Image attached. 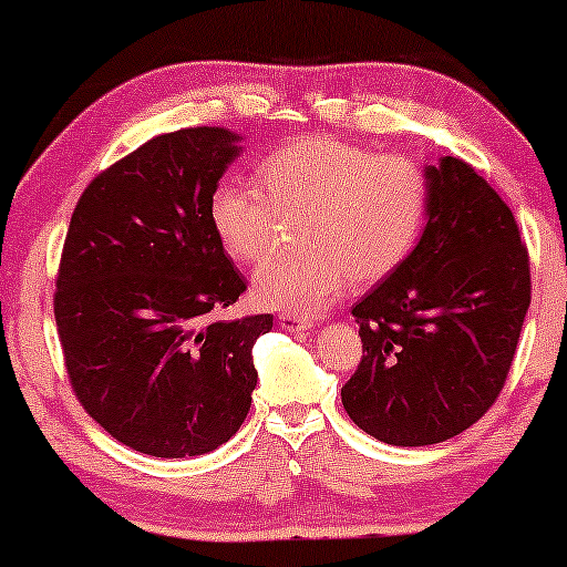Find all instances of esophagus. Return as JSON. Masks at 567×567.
<instances>
[{
  "label": "esophagus",
  "instance_id": "1",
  "mask_svg": "<svg viewBox=\"0 0 567 567\" xmlns=\"http://www.w3.org/2000/svg\"><path fill=\"white\" fill-rule=\"evenodd\" d=\"M278 324H281V328L289 330V332L312 330V322L305 320V317H297V315H281V317H278Z\"/></svg>",
  "mask_w": 567,
  "mask_h": 567
}]
</instances>
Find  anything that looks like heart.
Here are the masks:
<instances>
[{
  "mask_svg": "<svg viewBox=\"0 0 567 567\" xmlns=\"http://www.w3.org/2000/svg\"><path fill=\"white\" fill-rule=\"evenodd\" d=\"M429 183L413 159L371 154L330 136L281 146L255 167V188L221 183L208 221L221 250L255 266L274 247L281 221L305 216L289 260H268L252 278L258 305L309 317L355 284L382 281L421 237Z\"/></svg>",
  "mask_w": 567,
  "mask_h": 567,
  "instance_id": "heart-1",
  "label": "heart"
}]
</instances>
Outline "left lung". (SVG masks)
I'll use <instances>...</instances> for the list:
<instances>
[{
  "instance_id": "left-lung-1",
  "label": "left lung",
  "mask_w": 567,
  "mask_h": 567,
  "mask_svg": "<svg viewBox=\"0 0 567 567\" xmlns=\"http://www.w3.org/2000/svg\"><path fill=\"white\" fill-rule=\"evenodd\" d=\"M423 175V235L353 307L363 359L340 390L351 421L392 446L441 444L487 413L532 301L529 255L506 200L460 157H439Z\"/></svg>"
}]
</instances>
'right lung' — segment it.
<instances>
[{
    "mask_svg": "<svg viewBox=\"0 0 567 567\" xmlns=\"http://www.w3.org/2000/svg\"><path fill=\"white\" fill-rule=\"evenodd\" d=\"M239 142L224 126L154 136L100 173L69 221L53 297L66 371L134 452L208 454L250 410L252 346L274 315L212 320L247 289L208 221Z\"/></svg>",
    "mask_w": 567,
    "mask_h": 567,
    "instance_id": "obj_1",
    "label": "right lung"
}]
</instances>
